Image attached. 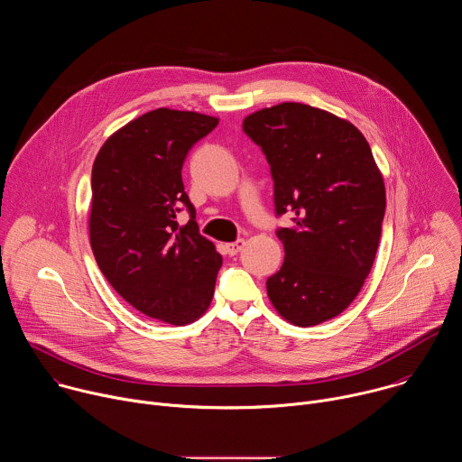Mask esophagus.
<instances>
[{
  "instance_id": "1",
  "label": "esophagus",
  "mask_w": 462,
  "mask_h": 462,
  "mask_svg": "<svg viewBox=\"0 0 462 462\" xmlns=\"http://www.w3.org/2000/svg\"><path fill=\"white\" fill-rule=\"evenodd\" d=\"M243 246H245V239H237V241H234V243H226V245H225V250H226L228 255H236L237 252L243 250Z\"/></svg>"
}]
</instances>
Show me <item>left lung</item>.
I'll list each match as a JSON object with an SVG mask.
<instances>
[{"instance_id": "8db88e82", "label": "left lung", "mask_w": 462, "mask_h": 462, "mask_svg": "<svg viewBox=\"0 0 462 462\" xmlns=\"http://www.w3.org/2000/svg\"><path fill=\"white\" fill-rule=\"evenodd\" d=\"M274 180L285 261L267 280L274 309L298 327L344 312L371 273L382 236L385 188L365 137L323 109L283 102L243 120Z\"/></svg>"}]
</instances>
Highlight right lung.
<instances>
[{
	"label": "right lung",
	"instance_id": "add662e5",
	"mask_svg": "<svg viewBox=\"0 0 462 462\" xmlns=\"http://www.w3.org/2000/svg\"><path fill=\"white\" fill-rule=\"evenodd\" d=\"M217 124L159 107L120 127L93 164L89 237L98 267L129 305L171 325L205 314L223 265L199 234L180 175L191 146ZM182 209L186 226L176 221Z\"/></svg>",
	"mask_w": 462,
	"mask_h": 462
}]
</instances>
